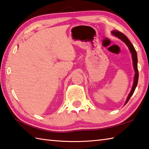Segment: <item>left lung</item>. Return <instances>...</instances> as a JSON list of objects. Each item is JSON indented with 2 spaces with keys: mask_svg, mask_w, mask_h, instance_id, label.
Masks as SVG:
<instances>
[{
  "mask_svg": "<svg viewBox=\"0 0 149 149\" xmlns=\"http://www.w3.org/2000/svg\"><path fill=\"white\" fill-rule=\"evenodd\" d=\"M112 34L114 35V36L118 37V38L120 39L121 40L125 43V44L127 45V46L128 47L130 51L132 53V61H133V64H134V70H135V76H134V81L133 84V86H132L131 92L130 93L129 95L128 96V98L126 99V101L125 102V104H127V102L129 101L130 98H131V96H132V94H134L135 89H136L137 85V82H138V77H139V72H138V69H137V53L135 49V48L134 47V45H132L130 41L128 40V38H127L125 35H124L123 33L122 32L118 31H113L112 32ZM124 104V105H125Z\"/></svg>",
  "mask_w": 149,
  "mask_h": 149,
  "instance_id": "1",
  "label": "left lung"
}]
</instances>
